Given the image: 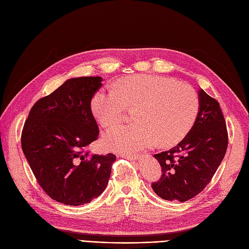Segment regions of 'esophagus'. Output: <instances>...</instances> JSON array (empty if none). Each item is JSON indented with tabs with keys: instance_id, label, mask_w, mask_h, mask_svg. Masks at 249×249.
<instances>
[{
	"instance_id": "1",
	"label": "esophagus",
	"mask_w": 249,
	"mask_h": 249,
	"mask_svg": "<svg viewBox=\"0 0 249 249\" xmlns=\"http://www.w3.org/2000/svg\"><path fill=\"white\" fill-rule=\"evenodd\" d=\"M117 156H118V157H122V158H127V159H132V160H137V159H139V158H140V156H139V155H136V154H134V155H127V154L122 153V154H117Z\"/></svg>"
}]
</instances>
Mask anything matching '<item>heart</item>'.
Masks as SVG:
<instances>
[{
	"label": "heart",
	"mask_w": 249,
	"mask_h": 249,
	"mask_svg": "<svg viewBox=\"0 0 249 249\" xmlns=\"http://www.w3.org/2000/svg\"><path fill=\"white\" fill-rule=\"evenodd\" d=\"M127 108H136V123L115 127L106 135V144L123 152H136L158 142L171 146L190 132L199 111L195 89L177 80L138 74L119 81L114 88L102 89L91 101L97 122L105 129L117 125Z\"/></svg>",
	"instance_id": "obj_1"
}]
</instances>
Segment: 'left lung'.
<instances>
[{"label":"left lung","instance_id":"left-lung-1","mask_svg":"<svg viewBox=\"0 0 249 249\" xmlns=\"http://www.w3.org/2000/svg\"><path fill=\"white\" fill-rule=\"evenodd\" d=\"M198 97L199 111L190 132L177 146L154 155L162 176L152 187L165 200L186 201L196 196L212 179L227 153L229 136L219 103L201 88Z\"/></svg>","mask_w":249,"mask_h":249}]
</instances>
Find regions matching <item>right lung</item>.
Masks as SVG:
<instances>
[{"label": "right lung", "instance_id": "1", "mask_svg": "<svg viewBox=\"0 0 249 249\" xmlns=\"http://www.w3.org/2000/svg\"><path fill=\"white\" fill-rule=\"evenodd\" d=\"M101 77L65 81L37 101L21 132V148L37 182L49 196L67 206L99 197L107 187L115 155L87 150L99 137L91 99Z\"/></svg>", "mask_w": 249, "mask_h": 249}]
</instances>
